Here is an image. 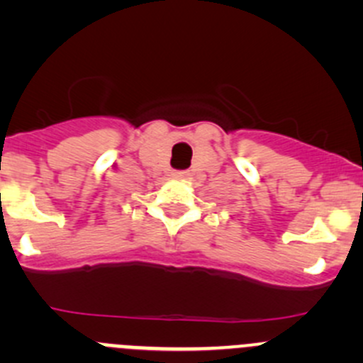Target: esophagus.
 Masks as SVG:
<instances>
[{"label":"esophagus","instance_id":"esophagus-1","mask_svg":"<svg viewBox=\"0 0 363 363\" xmlns=\"http://www.w3.org/2000/svg\"><path fill=\"white\" fill-rule=\"evenodd\" d=\"M172 175H174V177H175V179H186V177H188V172H182V170H175V172H174V174H172Z\"/></svg>","mask_w":363,"mask_h":363}]
</instances>
